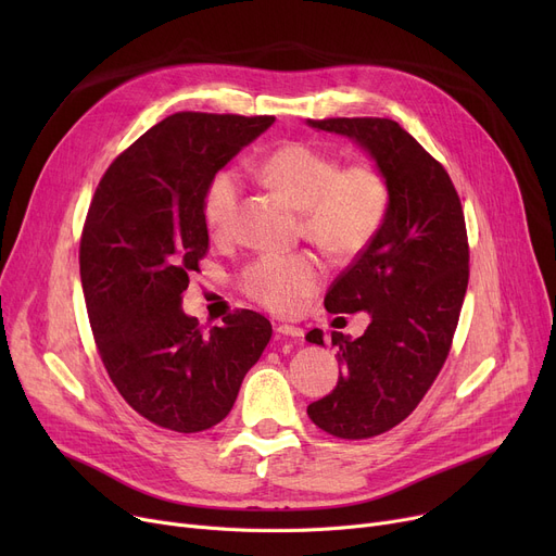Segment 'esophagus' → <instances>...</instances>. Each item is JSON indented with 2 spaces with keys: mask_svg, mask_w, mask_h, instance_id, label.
I'll list each match as a JSON object with an SVG mask.
<instances>
[{
  "mask_svg": "<svg viewBox=\"0 0 556 556\" xmlns=\"http://www.w3.org/2000/svg\"><path fill=\"white\" fill-rule=\"evenodd\" d=\"M279 336H286V338H302L304 336V331L300 329V327H290V325H279L277 329H275Z\"/></svg>",
  "mask_w": 556,
  "mask_h": 556,
  "instance_id": "1",
  "label": "esophagus"
}]
</instances>
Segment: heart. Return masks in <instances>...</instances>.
<instances>
[{
  "label": "heart",
  "instance_id": "b5f03b06",
  "mask_svg": "<svg viewBox=\"0 0 556 556\" xmlns=\"http://www.w3.org/2000/svg\"><path fill=\"white\" fill-rule=\"evenodd\" d=\"M263 185L302 212L300 233L336 261H354L381 233L392 185L374 162L344 164L308 141H286L263 157ZM243 182L237 168H220L204 185L200 212L214 237L233 229ZM325 279V263L311 252L261 254L241 273V290L275 313H295Z\"/></svg>",
  "mask_w": 556,
  "mask_h": 556
}]
</instances>
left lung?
Listing matches in <instances>:
<instances>
[{
	"instance_id": "obj_1",
	"label": "left lung",
	"mask_w": 556,
	"mask_h": 556,
	"mask_svg": "<svg viewBox=\"0 0 556 556\" xmlns=\"http://www.w3.org/2000/svg\"><path fill=\"white\" fill-rule=\"evenodd\" d=\"M356 139L392 185L376 241L329 288V313L367 311L356 340L313 329L306 340L338 346L344 371L308 405L311 421L340 440H367L410 415L442 371L469 286V237L446 168L396 122L381 116L308 119Z\"/></svg>"
}]
</instances>
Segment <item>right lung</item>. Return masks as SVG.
Masks as SVG:
<instances>
[{
  "label": "right lung",
  "mask_w": 556,
  "mask_h": 556,
  "mask_svg": "<svg viewBox=\"0 0 556 556\" xmlns=\"http://www.w3.org/2000/svg\"><path fill=\"white\" fill-rule=\"evenodd\" d=\"M275 116L175 112L116 157L94 191L80 233V283L103 367L151 424L202 432L220 424L273 327L241 308L204 329L182 293L210 231L207 180Z\"/></svg>",
  "instance_id": "1"
}]
</instances>
